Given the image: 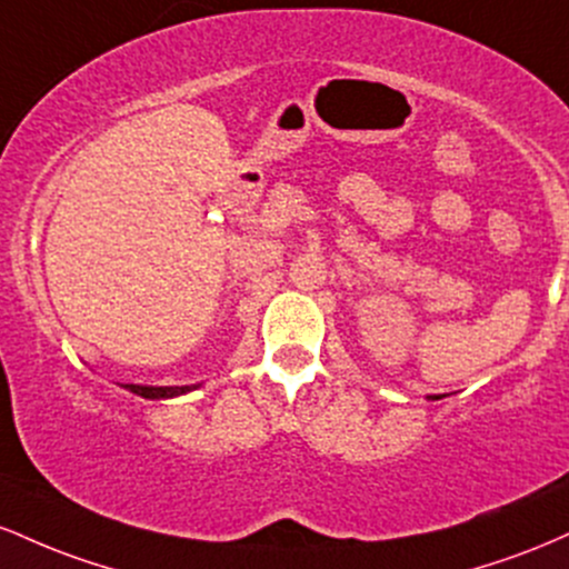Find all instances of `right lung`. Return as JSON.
Returning <instances> with one entry per match:
<instances>
[{
  "mask_svg": "<svg viewBox=\"0 0 569 569\" xmlns=\"http://www.w3.org/2000/svg\"><path fill=\"white\" fill-rule=\"evenodd\" d=\"M122 388L130 390V393L141 396V398H173V396H184L189 390H194L198 385H176V388H154V385H122Z\"/></svg>",
  "mask_w": 569,
  "mask_h": 569,
  "instance_id": "1",
  "label": "right lung"
}]
</instances>
